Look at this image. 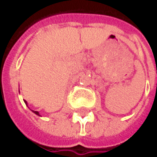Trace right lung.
<instances>
[{"instance_id":"obj_1","label":"right lung","mask_w":157,"mask_h":157,"mask_svg":"<svg viewBox=\"0 0 157 157\" xmlns=\"http://www.w3.org/2000/svg\"><path fill=\"white\" fill-rule=\"evenodd\" d=\"M24 101H25V103L27 104V101H26V100H24ZM32 112L34 113L35 114H37V115H40V114H39V112H37V111H32Z\"/></svg>"}]
</instances>
